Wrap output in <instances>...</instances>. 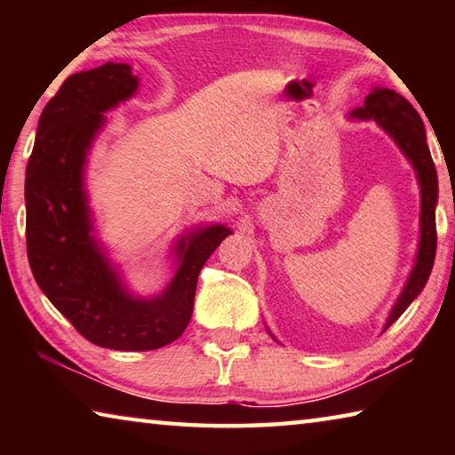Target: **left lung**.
I'll list each match as a JSON object with an SVG mask.
<instances>
[{
	"label": "left lung",
	"instance_id": "obj_1",
	"mask_svg": "<svg viewBox=\"0 0 455 455\" xmlns=\"http://www.w3.org/2000/svg\"><path fill=\"white\" fill-rule=\"evenodd\" d=\"M349 118L353 120H375L385 134L397 144L403 156L410 160L411 168L415 171V179L419 184V243L418 252H415L413 267L410 276L403 284L402 292H399L397 301L394 303L389 311V317L385 321L383 331H387L389 325L402 317V313L410 307L419 292L426 287L429 279L431 267H434L435 259V204H437V172L431 160V154L427 148L426 138V126L418 114V110L407 102V100L397 94L395 90L375 86L369 92L363 106L355 108L349 112ZM268 335L275 339L271 329L267 327Z\"/></svg>",
	"mask_w": 455,
	"mask_h": 455
}]
</instances>
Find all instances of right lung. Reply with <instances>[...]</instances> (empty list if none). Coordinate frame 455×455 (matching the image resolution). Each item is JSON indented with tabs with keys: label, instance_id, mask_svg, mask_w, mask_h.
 <instances>
[{
	"label": "right lung",
	"instance_id": "right-lung-1",
	"mask_svg": "<svg viewBox=\"0 0 455 455\" xmlns=\"http://www.w3.org/2000/svg\"><path fill=\"white\" fill-rule=\"evenodd\" d=\"M128 64L72 74L45 104L26 168V241L44 295L90 343L150 351L179 339L195 307L200 268L233 235L222 222L192 227L172 244L176 271L163 292L136 295L96 236L86 190L92 144L110 112L138 92Z\"/></svg>",
	"mask_w": 455,
	"mask_h": 455
}]
</instances>
